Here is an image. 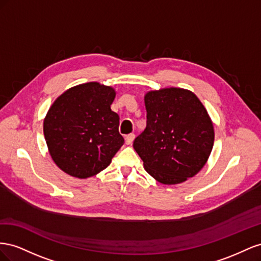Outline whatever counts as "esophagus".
Masks as SVG:
<instances>
[{
	"instance_id": "esophagus-1",
	"label": "esophagus",
	"mask_w": 261,
	"mask_h": 261,
	"mask_svg": "<svg viewBox=\"0 0 261 261\" xmlns=\"http://www.w3.org/2000/svg\"><path fill=\"white\" fill-rule=\"evenodd\" d=\"M135 138H136V136L133 135V133H131V135H128L125 137V144L126 145H131L132 144V142H133V140H135Z\"/></svg>"
}]
</instances>
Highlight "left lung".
Instances as JSON below:
<instances>
[{"label":"left lung","instance_id":"1","mask_svg":"<svg viewBox=\"0 0 261 261\" xmlns=\"http://www.w3.org/2000/svg\"><path fill=\"white\" fill-rule=\"evenodd\" d=\"M146 128L133 147L144 169L164 185L197 175L211 154L214 128L197 96L179 87L150 91L144 96Z\"/></svg>","mask_w":261,"mask_h":261}]
</instances>
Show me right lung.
<instances>
[{
  "label": "right lung",
  "mask_w": 261,
  "mask_h": 261,
  "mask_svg": "<svg viewBox=\"0 0 261 261\" xmlns=\"http://www.w3.org/2000/svg\"><path fill=\"white\" fill-rule=\"evenodd\" d=\"M116 91L98 82L69 88L54 101L43 120L51 159L64 173L85 178L111 163L124 140L110 105Z\"/></svg>",
  "instance_id": "add662e5"
}]
</instances>
